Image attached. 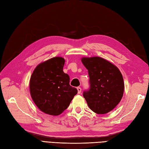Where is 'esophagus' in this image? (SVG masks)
Listing matches in <instances>:
<instances>
[{"instance_id": "obj_1", "label": "esophagus", "mask_w": 149, "mask_h": 149, "mask_svg": "<svg viewBox=\"0 0 149 149\" xmlns=\"http://www.w3.org/2000/svg\"><path fill=\"white\" fill-rule=\"evenodd\" d=\"M77 91H78V94H80L81 93V91H82V89L81 88V87H78L77 88Z\"/></svg>"}]
</instances>
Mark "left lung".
I'll return each mask as SVG.
<instances>
[{
    "instance_id": "1",
    "label": "left lung",
    "mask_w": 149,
    "mask_h": 149,
    "mask_svg": "<svg viewBox=\"0 0 149 149\" xmlns=\"http://www.w3.org/2000/svg\"><path fill=\"white\" fill-rule=\"evenodd\" d=\"M81 61L89 76L90 88L83 93L87 105L97 114L109 113L123 95L125 86L120 70L101 57H83Z\"/></svg>"
}]
</instances>
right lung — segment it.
<instances>
[{"label":"right lung","instance_id":"add662e5","mask_svg":"<svg viewBox=\"0 0 149 149\" xmlns=\"http://www.w3.org/2000/svg\"><path fill=\"white\" fill-rule=\"evenodd\" d=\"M65 59L53 57L35 68L29 82L32 100L42 112L59 115L69 106L77 90L70 86V77L64 73Z\"/></svg>","mask_w":149,"mask_h":149}]
</instances>
